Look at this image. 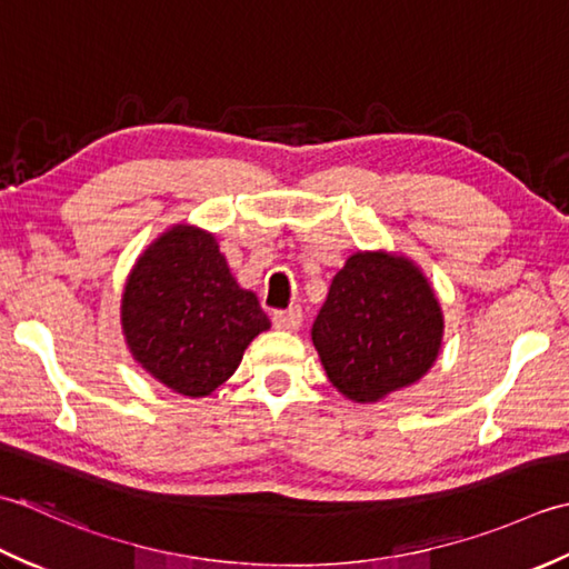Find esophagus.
Here are the masks:
<instances>
[{
    "mask_svg": "<svg viewBox=\"0 0 569 569\" xmlns=\"http://www.w3.org/2000/svg\"><path fill=\"white\" fill-rule=\"evenodd\" d=\"M272 323H274V329H280V331H297L301 327V309L289 307L282 311H274Z\"/></svg>",
    "mask_w": 569,
    "mask_h": 569,
    "instance_id": "1",
    "label": "esophagus"
}]
</instances>
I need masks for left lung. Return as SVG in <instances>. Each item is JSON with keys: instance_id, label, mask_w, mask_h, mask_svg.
Wrapping results in <instances>:
<instances>
[{"instance_id": "obj_1", "label": "left lung", "mask_w": 569, "mask_h": 569, "mask_svg": "<svg viewBox=\"0 0 569 569\" xmlns=\"http://www.w3.org/2000/svg\"><path fill=\"white\" fill-rule=\"evenodd\" d=\"M442 329L439 301L410 260L356 252L331 280L311 341L346 398L376 402L432 368Z\"/></svg>"}]
</instances>
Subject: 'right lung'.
Masks as SVG:
<instances>
[{
	"mask_svg": "<svg viewBox=\"0 0 569 569\" xmlns=\"http://www.w3.org/2000/svg\"><path fill=\"white\" fill-rule=\"evenodd\" d=\"M122 329L137 363L181 396L201 398L236 373L270 319L230 274L216 238L177 226L137 260Z\"/></svg>",
	"mask_w": 569,
	"mask_h": 569,
	"instance_id": "1",
	"label": "right lung"
}]
</instances>
